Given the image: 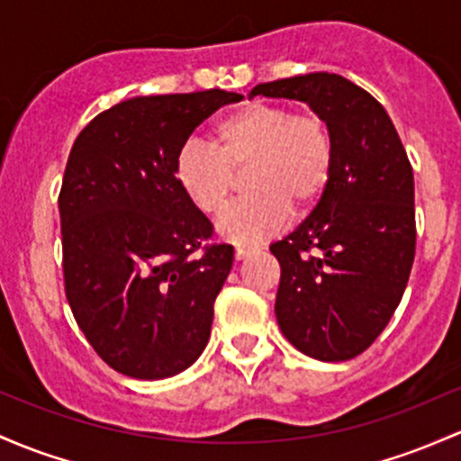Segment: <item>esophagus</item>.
I'll return each mask as SVG.
<instances>
[{
    "label": "esophagus",
    "instance_id": "1",
    "mask_svg": "<svg viewBox=\"0 0 461 461\" xmlns=\"http://www.w3.org/2000/svg\"><path fill=\"white\" fill-rule=\"evenodd\" d=\"M251 254V249H245V247H236V251H234V258H236V260H245V258L247 256H249Z\"/></svg>",
    "mask_w": 461,
    "mask_h": 461
}]
</instances>
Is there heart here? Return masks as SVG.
<instances>
[{"label": "heart", "mask_w": 461, "mask_h": 461, "mask_svg": "<svg viewBox=\"0 0 461 461\" xmlns=\"http://www.w3.org/2000/svg\"><path fill=\"white\" fill-rule=\"evenodd\" d=\"M249 166L254 192L221 216L216 231L239 247H256L276 234L293 205L306 210L326 190L332 173V138L320 115L293 113L285 104L251 103L219 120L212 144L192 138L175 159V181L199 212L216 216L234 188V173Z\"/></svg>", "instance_id": "heart-1"}]
</instances>
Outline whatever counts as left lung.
<instances>
[{
  "label": "left lung",
  "mask_w": 461,
  "mask_h": 461,
  "mask_svg": "<svg viewBox=\"0 0 461 461\" xmlns=\"http://www.w3.org/2000/svg\"><path fill=\"white\" fill-rule=\"evenodd\" d=\"M267 98L306 103L332 138L320 203L269 247L280 262L276 317L306 357L348 361L385 330L416 254L413 170L387 111L339 74L256 85Z\"/></svg>",
  "instance_id": "8db88e82"
}]
</instances>
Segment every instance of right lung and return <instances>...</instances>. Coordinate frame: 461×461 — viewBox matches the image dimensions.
I'll list each match as a JSON object with an SVG mask.
<instances>
[{"instance_id": "1", "label": "right lung", "mask_w": 461, "mask_h": 461, "mask_svg": "<svg viewBox=\"0 0 461 461\" xmlns=\"http://www.w3.org/2000/svg\"><path fill=\"white\" fill-rule=\"evenodd\" d=\"M222 89L138 95L80 131L60 185L65 295L94 350L115 372L159 381L205 350L234 247L175 181V159Z\"/></svg>"}]
</instances>
